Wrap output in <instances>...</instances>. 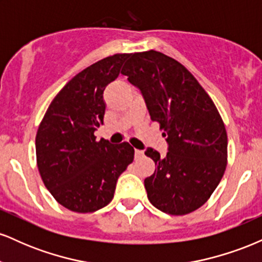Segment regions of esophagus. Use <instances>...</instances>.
I'll return each instance as SVG.
<instances>
[{"mask_svg":"<svg viewBox=\"0 0 262 262\" xmlns=\"http://www.w3.org/2000/svg\"><path fill=\"white\" fill-rule=\"evenodd\" d=\"M144 155L143 150H135V159H139Z\"/></svg>","mask_w":262,"mask_h":262,"instance_id":"1","label":"esophagus"}]
</instances>
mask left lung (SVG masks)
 Listing matches in <instances>:
<instances>
[{"label":"left lung","mask_w":262,"mask_h":262,"mask_svg":"<svg viewBox=\"0 0 262 262\" xmlns=\"http://www.w3.org/2000/svg\"><path fill=\"white\" fill-rule=\"evenodd\" d=\"M121 74L143 93L169 144L165 158L145 151L156 166L144 180L150 203L171 215L193 212L209 200L227 167V130L214 102L181 62L160 52L132 54Z\"/></svg>","instance_id":"left-lung-1"}]
</instances>
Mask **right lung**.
<instances>
[{
  "instance_id": "obj_1",
  "label": "right lung",
  "mask_w": 262,
  "mask_h": 262,
  "mask_svg": "<svg viewBox=\"0 0 262 262\" xmlns=\"http://www.w3.org/2000/svg\"><path fill=\"white\" fill-rule=\"evenodd\" d=\"M129 54L95 62L69 81L48 107L37 135L39 173L56 202L77 213H91L112 201L117 180L133 162L127 141L96 140L103 123V91L118 77Z\"/></svg>"
}]
</instances>
